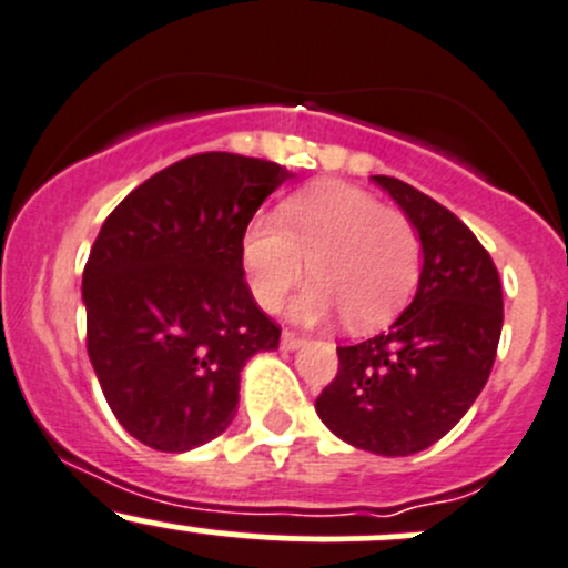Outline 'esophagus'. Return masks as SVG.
<instances>
[{
    "mask_svg": "<svg viewBox=\"0 0 568 568\" xmlns=\"http://www.w3.org/2000/svg\"><path fill=\"white\" fill-rule=\"evenodd\" d=\"M280 343H283L285 352H296V348L305 346V337H300V335H296V332H288V329H285V332H283V337H280Z\"/></svg>",
    "mask_w": 568,
    "mask_h": 568,
    "instance_id": "1",
    "label": "esophagus"
}]
</instances>
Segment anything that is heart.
I'll use <instances>...</instances> for the list:
<instances>
[{"instance_id": "1", "label": "heart", "mask_w": 568, "mask_h": 568, "mask_svg": "<svg viewBox=\"0 0 568 568\" xmlns=\"http://www.w3.org/2000/svg\"><path fill=\"white\" fill-rule=\"evenodd\" d=\"M252 296L277 311L288 291L316 274L291 318L318 324L343 311L354 329L385 326L409 300L420 272V239L409 216L343 181L291 194L277 220L257 216L242 242Z\"/></svg>"}]
</instances>
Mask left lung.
<instances>
[{
	"label": "left lung",
	"mask_w": 568,
	"mask_h": 568,
	"mask_svg": "<svg viewBox=\"0 0 568 568\" xmlns=\"http://www.w3.org/2000/svg\"><path fill=\"white\" fill-rule=\"evenodd\" d=\"M371 181L415 225L420 277L390 329L337 346V376L316 412L354 448L412 456L443 439L484 390L500 343L503 288L489 252L459 216L398 178Z\"/></svg>",
	"instance_id": "obj_1"
}]
</instances>
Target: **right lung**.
I'll return each instance as SVG.
<instances>
[{
    "instance_id": "obj_1",
    "label": "right lung",
    "mask_w": 568,
    "mask_h": 568,
    "mask_svg": "<svg viewBox=\"0 0 568 568\" xmlns=\"http://www.w3.org/2000/svg\"><path fill=\"white\" fill-rule=\"evenodd\" d=\"M294 173L266 159L197 153L136 186L106 216L82 277L88 354L120 426L186 454L239 409L242 371L280 326L244 283L242 242Z\"/></svg>"
}]
</instances>
